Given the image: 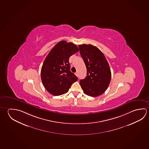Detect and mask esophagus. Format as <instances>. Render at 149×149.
Here are the masks:
<instances>
[{"mask_svg":"<svg viewBox=\"0 0 149 149\" xmlns=\"http://www.w3.org/2000/svg\"><path fill=\"white\" fill-rule=\"evenodd\" d=\"M75 74L76 76H78V73H77V72H76L75 73Z\"/></svg>","mask_w":149,"mask_h":149,"instance_id":"esophagus-1","label":"esophagus"}]
</instances>
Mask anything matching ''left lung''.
Wrapping results in <instances>:
<instances>
[{"label":"left lung","instance_id":"obj_1","mask_svg":"<svg viewBox=\"0 0 149 149\" xmlns=\"http://www.w3.org/2000/svg\"><path fill=\"white\" fill-rule=\"evenodd\" d=\"M79 52L87 68L86 77L79 84L84 92L91 97L98 96L106 91L109 85L111 74L104 54L91 45H78Z\"/></svg>","mask_w":149,"mask_h":149}]
</instances>
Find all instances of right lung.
Masks as SVG:
<instances>
[{
	"label": "right lung",
	"mask_w": 149,
	"mask_h": 149,
	"mask_svg": "<svg viewBox=\"0 0 149 149\" xmlns=\"http://www.w3.org/2000/svg\"><path fill=\"white\" fill-rule=\"evenodd\" d=\"M78 51L73 43L61 41L48 54L42 66L41 78L50 94L54 96L65 94L72 84L78 80L70 71L69 58Z\"/></svg>",
	"instance_id": "add662e5"
}]
</instances>
